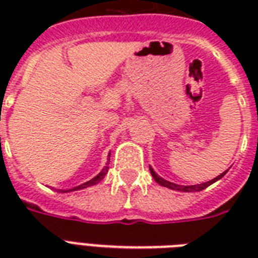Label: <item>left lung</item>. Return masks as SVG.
Masks as SVG:
<instances>
[{"mask_svg":"<svg viewBox=\"0 0 258 258\" xmlns=\"http://www.w3.org/2000/svg\"><path fill=\"white\" fill-rule=\"evenodd\" d=\"M150 171H151V175L154 176V179L157 180L158 183L161 184V186H165V187L172 188V190H178V191H190V192H191V191H201V190H204V188L209 187V186H210L212 183H214L216 180L221 179V178H222V176L226 174V171H228V170H226L225 172H222V174L217 176V178H214V179L209 180V182H205V183H201V184H192V186H180V184L171 183V182H169V180H166V179H163V178H161V176L158 175L157 172L154 171L151 167H150Z\"/></svg>","mask_w":258,"mask_h":258,"instance_id":"left-lung-1","label":"left lung"}]
</instances>
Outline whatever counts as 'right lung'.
Returning a JSON list of instances; mask_svg holds the SVG:
<instances>
[{"label":"right lung","instance_id":"obj_1","mask_svg":"<svg viewBox=\"0 0 258 258\" xmlns=\"http://www.w3.org/2000/svg\"><path fill=\"white\" fill-rule=\"evenodd\" d=\"M111 154V153H109ZM108 158H109V155H108ZM109 161V159H108ZM107 163H108V162H107ZM107 172H108V166H105L104 169L101 170L100 172H99V174H97L96 176H95V178H92V179L91 180H88V182H86V183H83V184H80V186H76V187H74V188H70V190H67V191H75V190H82V188H86V187H88V186H92V184H96V183H99V182H100L101 179H103V178H104V175L105 174H107ZM58 192H67V191H64V190H57Z\"/></svg>","mask_w":258,"mask_h":258}]
</instances>
